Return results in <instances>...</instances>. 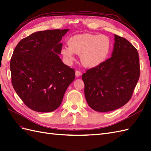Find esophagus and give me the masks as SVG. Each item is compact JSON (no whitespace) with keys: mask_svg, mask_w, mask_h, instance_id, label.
<instances>
[{"mask_svg":"<svg viewBox=\"0 0 151 151\" xmlns=\"http://www.w3.org/2000/svg\"><path fill=\"white\" fill-rule=\"evenodd\" d=\"M75 75L76 77H79L81 75V73L79 71H75Z\"/></svg>","mask_w":151,"mask_h":151,"instance_id":"1","label":"esophagus"}]
</instances>
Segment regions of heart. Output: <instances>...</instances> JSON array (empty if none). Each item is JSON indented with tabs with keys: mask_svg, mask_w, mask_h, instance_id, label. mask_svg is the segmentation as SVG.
I'll return each instance as SVG.
<instances>
[{
	"mask_svg": "<svg viewBox=\"0 0 151 151\" xmlns=\"http://www.w3.org/2000/svg\"><path fill=\"white\" fill-rule=\"evenodd\" d=\"M69 46L61 49V54L66 63L70 64L75 60V53L80 55V61L84 67L94 68L105 62L111 50V41L105 35L81 34L71 37Z\"/></svg>",
	"mask_w": 151,
	"mask_h": 151,
	"instance_id": "obj_1",
	"label": "heart"
}]
</instances>
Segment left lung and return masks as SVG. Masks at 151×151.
Listing matches in <instances>:
<instances>
[{
    "label": "left lung",
    "mask_w": 151,
    "mask_h": 151,
    "mask_svg": "<svg viewBox=\"0 0 151 151\" xmlns=\"http://www.w3.org/2000/svg\"><path fill=\"white\" fill-rule=\"evenodd\" d=\"M111 57L82 75L85 96L92 109L100 112L113 111L129 101L140 76L137 50L114 34Z\"/></svg>",
    "instance_id": "8db88e82"
}]
</instances>
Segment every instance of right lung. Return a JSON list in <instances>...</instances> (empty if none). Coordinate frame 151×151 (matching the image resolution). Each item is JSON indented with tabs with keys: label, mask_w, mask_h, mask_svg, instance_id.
Returning a JSON list of instances; mask_svg holds the SVG:
<instances>
[{
	"label": "right lung",
	"mask_w": 151,
	"mask_h": 151,
	"mask_svg": "<svg viewBox=\"0 0 151 151\" xmlns=\"http://www.w3.org/2000/svg\"><path fill=\"white\" fill-rule=\"evenodd\" d=\"M69 29L36 32L22 40L10 62L14 91L29 109L50 112L59 107L75 78L74 69L64 64L59 55L60 41Z\"/></svg>",
	"instance_id": "right-lung-1"
}]
</instances>
